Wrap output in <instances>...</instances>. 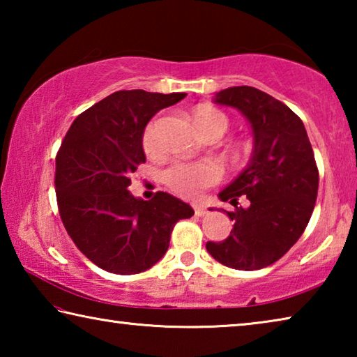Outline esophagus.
<instances>
[{
	"label": "esophagus",
	"instance_id": "1",
	"mask_svg": "<svg viewBox=\"0 0 357 357\" xmlns=\"http://www.w3.org/2000/svg\"><path fill=\"white\" fill-rule=\"evenodd\" d=\"M193 211H195V215L197 217H203L204 214L208 213L206 208H204L203 204H200V203H193Z\"/></svg>",
	"mask_w": 357,
	"mask_h": 357
}]
</instances>
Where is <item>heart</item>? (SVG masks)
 <instances>
[{
	"label": "heart",
	"instance_id": "1",
	"mask_svg": "<svg viewBox=\"0 0 357 357\" xmlns=\"http://www.w3.org/2000/svg\"><path fill=\"white\" fill-rule=\"evenodd\" d=\"M193 123L202 134L206 132H219L220 137L228 129V118L225 113L215 110L213 107H198L192 114ZM159 119H153L146 126L142 137L143 151L148 155H157L162 151V140L159 134ZM220 179L219 167L213 162H183L174 160L164 172L165 184L181 197L195 198L202 195L203 190L214 185Z\"/></svg>",
	"mask_w": 357,
	"mask_h": 357
}]
</instances>
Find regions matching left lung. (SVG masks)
<instances>
[{
    "mask_svg": "<svg viewBox=\"0 0 357 357\" xmlns=\"http://www.w3.org/2000/svg\"><path fill=\"white\" fill-rule=\"evenodd\" d=\"M215 104L233 107L250 123L253 153L249 165L219 193L234 211L229 236L209 243L211 257L228 268L255 271L275 263L296 244L309 223L318 195V168L301 118L283 102L252 86L215 94ZM245 196L249 208L237 206ZM223 211V209H222Z\"/></svg>",
    "mask_w": 357,
    "mask_h": 357,
    "instance_id": "left-lung-1",
    "label": "left lung"
}]
</instances>
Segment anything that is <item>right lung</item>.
<instances>
[{
  "label": "right lung",
  "instance_id": "obj_1",
  "mask_svg": "<svg viewBox=\"0 0 357 357\" xmlns=\"http://www.w3.org/2000/svg\"><path fill=\"white\" fill-rule=\"evenodd\" d=\"M185 93L116 91L78 114L56 154L55 189L64 228L84 257L107 273L129 275L165 255L176 222L193 209L167 192L144 202L129 192L146 162L149 119Z\"/></svg>",
  "mask_w": 357,
  "mask_h": 357
}]
</instances>
